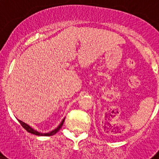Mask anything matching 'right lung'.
<instances>
[{"label": "right lung", "mask_w": 159, "mask_h": 159, "mask_svg": "<svg viewBox=\"0 0 159 159\" xmlns=\"http://www.w3.org/2000/svg\"><path fill=\"white\" fill-rule=\"evenodd\" d=\"M64 119H65V118H64V119L62 120V122L60 123V124L59 125L58 127H57L56 129H54V130H52V131L50 132H48V133H41V132H39L37 131V130H34L33 128H32V127L29 126V125H28L27 123H24L23 121H21V120H19L18 119V121H19V123L21 124L22 127H24V128L25 129V130H27L28 132H29V133H31V134H36V135H39V136H51V135H53V134H57V132L59 131V130H60V128L62 127L63 124H64Z\"/></svg>", "instance_id": "obj_1"}]
</instances>
